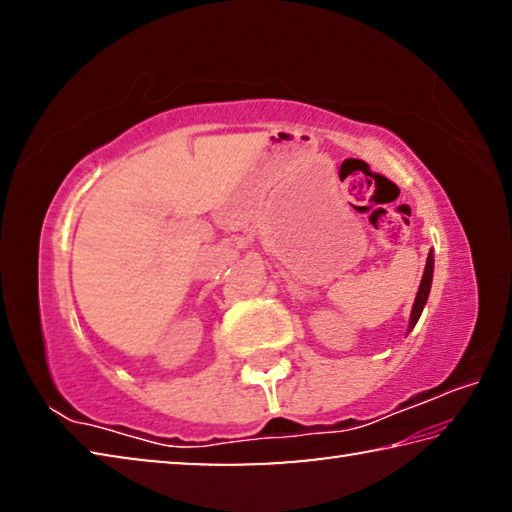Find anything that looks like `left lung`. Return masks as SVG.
Instances as JSON below:
<instances>
[{
  "instance_id": "8db88e82",
  "label": "left lung",
  "mask_w": 512,
  "mask_h": 512,
  "mask_svg": "<svg viewBox=\"0 0 512 512\" xmlns=\"http://www.w3.org/2000/svg\"><path fill=\"white\" fill-rule=\"evenodd\" d=\"M431 277H433V255L429 253L427 257V266H424V275H422V282H420V289H418V296H415L413 302V309H411V320H409V332L418 323V318L422 314L424 305H427V298H429V291H431Z\"/></svg>"
}]
</instances>
